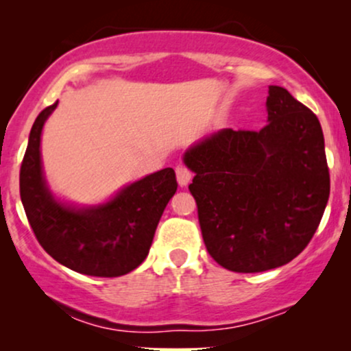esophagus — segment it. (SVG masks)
Masks as SVG:
<instances>
[{
	"label": "esophagus",
	"instance_id": "obj_1",
	"mask_svg": "<svg viewBox=\"0 0 351 351\" xmlns=\"http://www.w3.org/2000/svg\"><path fill=\"white\" fill-rule=\"evenodd\" d=\"M191 178L193 173L189 171L184 165H178V167H176V181H178L180 186H186L189 181H191Z\"/></svg>",
	"mask_w": 351,
	"mask_h": 351
}]
</instances>
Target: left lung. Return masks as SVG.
I'll list each match as a JSON object with an SVG mask.
<instances>
[{"label":"left lung","instance_id":"8db88e82","mask_svg":"<svg viewBox=\"0 0 351 351\" xmlns=\"http://www.w3.org/2000/svg\"><path fill=\"white\" fill-rule=\"evenodd\" d=\"M259 132L223 128L184 153L209 256L228 271L263 272L291 263L315 234L330 195L317 115L269 87Z\"/></svg>","mask_w":351,"mask_h":351}]
</instances>
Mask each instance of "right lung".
Returning a JSON list of instances; mask_svg holds the SVG:
<instances>
[{
  "mask_svg": "<svg viewBox=\"0 0 351 351\" xmlns=\"http://www.w3.org/2000/svg\"><path fill=\"white\" fill-rule=\"evenodd\" d=\"M58 102L46 107L31 128L19 171V193L27 221L43 249L59 264L95 277H119L148 256L156 226L176 191L173 168L125 186L115 198L74 208L52 196L43 176L41 132Z\"/></svg>",
  "mask_w": 351,
  "mask_h": 351,
  "instance_id": "1",
  "label": "right lung"
}]
</instances>
